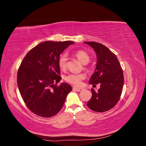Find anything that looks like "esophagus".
Instances as JSON below:
<instances>
[{"label":"esophagus","mask_w":146,"mask_h":146,"mask_svg":"<svg viewBox=\"0 0 146 146\" xmlns=\"http://www.w3.org/2000/svg\"><path fill=\"white\" fill-rule=\"evenodd\" d=\"M74 90H76L77 91H78V92H80V91H83V88H77V87H74L73 88Z\"/></svg>","instance_id":"1"}]
</instances>
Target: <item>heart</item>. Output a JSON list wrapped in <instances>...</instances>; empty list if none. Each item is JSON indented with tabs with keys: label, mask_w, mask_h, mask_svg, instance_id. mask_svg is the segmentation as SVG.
Returning a JSON list of instances; mask_svg holds the SVG:
<instances>
[{
	"label": "heart",
	"mask_w": 146,
	"mask_h": 146,
	"mask_svg": "<svg viewBox=\"0 0 146 146\" xmlns=\"http://www.w3.org/2000/svg\"><path fill=\"white\" fill-rule=\"evenodd\" d=\"M76 58L83 64H86L90 61V56L87 52L84 50H77L74 53ZM58 64L61 70H64L67 68L68 64V55L64 54L61 55L58 60ZM85 77L84 74H69L65 77L66 82L75 86H80L82 82Z\"/></svg>",
	"instance_id": "obj_1"
}]
</instances>
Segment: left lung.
Wrapping results in <instances>:
<instances>
[{"mask_svg":"<svg viewBox=\"0 0 146 146\" xmlns=\"http://www.w3.org/2000/svg\"><path fill=\"white\" fill-rule=\"evenodd\" d=\"M84 43L93 48L97 55L96 68L89 82L100 84L98 91L91 89L92 97L87 106L96 112L107 111L120 99L124 83L122 69L116 55L107 47L96 42Z\"/></svg>","mask_w":146,"mask_h":146,"instance_id":"8db88e82","label":"left lung"}]
</instances>
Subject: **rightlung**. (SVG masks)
Returning <instances> with one entry per match:
<instances>
[{
  "mask_svg": "<svg viewBox=\"0 0 146 146\" xmlns=\"http://www.w3.org/2000/svg\"><path fill=\"white\" fill-rule=\"evenodd\" d=\"M74 42L44 41L31 49L24 58L17 75L20 94L27 107L38 116L50 117L62 108L72 87L61 80L58 60Z\"/></svg>",
  "mask_w": 146,
  "mask_h": 146,
  "instance_id": "obj_1",
  "label": "right lung"
}]
</instances>
